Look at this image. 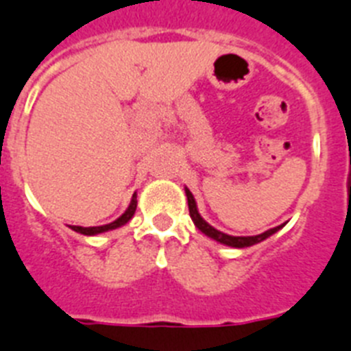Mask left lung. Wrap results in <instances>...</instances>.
<instances>
[{"mask_svg":"<svg viewBox=\"0 0 351 351\" xmlns=\"http://www.w3.org/2000/svg\"><path fill=\"white\" fill-rule=\"evenodd\" d=\"M186 197H188V208H190V217H191V220H193V223L197 226V229L202 230V232H204L206 236H209V238L217 239V241H220V243H223V245H229V247H236V248L252 247V245L259 243V241L266 239L268 236L275 234V232H277V230L282 227V226L274 227V229L266 230V232H263V234H257V236H229V234H223V232H220V230H217L215 227L209 226L208 221L200 217L199 211H197L195 199H193V195H191V191L188 190V188H186Z\"/></svg>","mask_w":351,"mask_h":351,"instance_id":"8db88e82","label":"left lung"}]
</instances>
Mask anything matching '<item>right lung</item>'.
Masks as SVG:
<instances>
[{"instance_id": "right-lung-1", "label": "right lung", "mask_w": 351, "mask_h": 351, "mask_svg": "<svg viewBox=\"0 0 351 351\" xmlns=\"http://www.w3.org/2000/svg\"><path fill=\"white\" fill-rule=\"evenodd\" d=\"M134 211H136V195H133L130 208L125 209L124 215H122L121 218H117L115 221H112V223H108V226H101V227L71 226V229L76 230V232H80V234H86V236H94V234H99V232H106V230L117 229V227H121V226H124V223H128V221L131 220V217L134 215Z\"/></svg>"}]
</instances>
